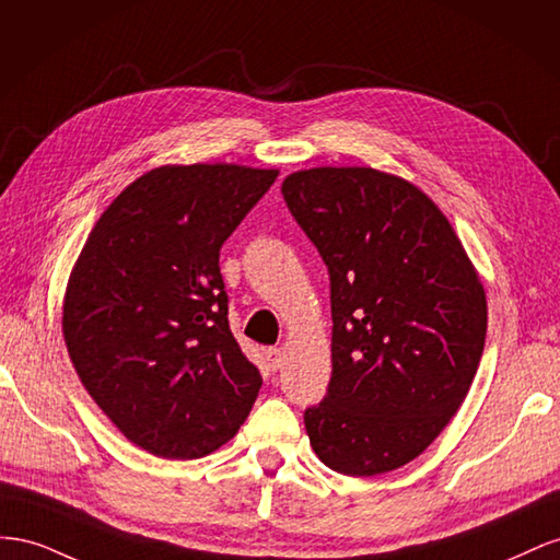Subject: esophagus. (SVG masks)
<instances>
[{"label":"esophagus","mask_w":560,"mask_h":560,"mask_svg":"<svg viewBox=\"0 0 560 560\" xmlns=\"http://www.w3.org/2000/svg\"><path fill=\"white\" fill-rule=\"evenodd\" d=\"M265 361H267V369H269V371H279V369H281V363H283L281 349H277V347H269V349L265 351Z\"/></svg>","instance_id":"1"}]
</instances>
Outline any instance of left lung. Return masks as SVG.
<instances>
[{
	"label": "left lung",
	"instance_id": "left-lung-1",
	"mask_svg": "<svg viewBox=\"0 0 560 560\" xmlns=\"http://www.w3.org/2000/svg\"><path fill=\"white\" fill-rule=\"evenodd\" d=\"M281 191L330 277L332 375L305 410L312 448L347 476L404 467L471 387L483 285L436 203L396 175L310 168Z\"/></svg>",
	"mask_w": 560,
	"mask_h": 560
}]
</instances>
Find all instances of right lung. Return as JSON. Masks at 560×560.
Returning a JSON list of instances; mask_svg holds the SVG:
<instances>
[{"label": "right lung", "mask_w": 560, "mask_h": 560, "mask_svg": "<svg viewBox=\"0 0 560 560\" xmlns=\"http://www.w3.org/2000/svg\"><path fill=\"white\" fill-rule=\"evenodd\" d=\"M279 171L162 166L107 206L72 269L62 335L121 434L159 457L228 443L262 387L234 340L220 248Z\"/></svg>", "instance_id": "add662e5"}]
</instances>
